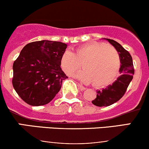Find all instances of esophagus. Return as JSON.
Here are the masks:
<instances>
[{
    "mask_svg": "<svg viewBox=\"0 0 149 149\" xmlns=\"http://www.w3.org/2000/svg\"><path fill=\"white\" fill-rule=\"evenodd\" d=\"M78 88L80 89L81 90H86V88H85V87H83V85H82L81 84H80V83H78Z\"/></svg>",
    "mask_w": 149,
    "mask_h": 149,
    "instance_id": "34e87169",
    "label": "esophagus"
}]
</instances>
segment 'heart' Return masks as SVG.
<instances>
[{
	"mask_svg": "<svg viewBox=\"0 0 149 149\" xmlns=\"http://www.w3.org/2000/svg\"><path fill=\"white\" fill-rule=\"evenodd\" d=\"M83 70L76 75L77 78L95 88H103L113 83L118 75L120 57L115 47L104 42H89L66 50L61 54L59 64L67 76H72L80 67Z\"/></svg>",
	"mask_w": 149,
	"mask_h": 149,
	"instance_id": "1",
	"label": "heart"
}]
</instances>
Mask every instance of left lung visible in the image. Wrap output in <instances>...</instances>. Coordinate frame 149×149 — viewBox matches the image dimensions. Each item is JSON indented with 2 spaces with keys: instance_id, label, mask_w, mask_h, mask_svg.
<instances>
[{
  "instance_id": "1",
  "label": "left lung",
  "mask_w": 149,
  "mask_h": 149,
  "mask_svg": "<svg viewBox=\"0 0 149 149\" xmlns=\"http://www.w3.org/2000/svg\"><path fill=\"white\" fill-rule=\"evenodd\" d=\"M117 49L120 57V76L111 85L102 90H97V97L92 103L97 107H108L120 100L125 93L134 73L132 58L120 44L113 40L104 38Z\"/></svg>"
}]
</instances>
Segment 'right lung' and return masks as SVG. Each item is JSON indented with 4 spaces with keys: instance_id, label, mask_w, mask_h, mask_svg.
Masks as SVG:
<instances>
[{
    "instance_id": "right-lung-1",
    "label": "right lung",
    "mask_w": 149,
    "mask_h": 149,
    "mask_svg": "<svg viewBox=\"0 0 149 149\" xmlns=\"http://www.w3.org/2000/svg\"><path fill=\"white\" fill-rule=\"evenodd\" d=\"M67 45L43 40L28 43L13 64V85L18 95L31 106L51 102L68 77L61 69L60 57Z\"/></svg>"
}]
</instances>
